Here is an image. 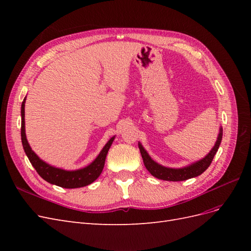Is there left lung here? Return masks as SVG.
<instances>
[{"instance_id":"left-lung-1","label":"left lung","mask_w":251,"mask_h":251,"mask_svg":"<svg viewBox=\"0 0 251 251\" xmlns=\"http://www.w3.org/2000/svg\"><path fill=\"white\" fill-rule=\"evenodd\" d=\"M222 136H223V128L222 126H220L217 141L215 143L214 148L209 151V153L204 158L200 159V160L179 169L166 168V166L157 163L151 158V156L148 154V151L144 150V148L142 147V144L140 142H138V147L143 159L144 166H146L147 170L153 175L154 177L161 180H165V181H184L187 179L198 177L199 175H201L208 169L212 159H214L216 153L218 151L220 144H221Z\"/></svg>"}]
</instances>
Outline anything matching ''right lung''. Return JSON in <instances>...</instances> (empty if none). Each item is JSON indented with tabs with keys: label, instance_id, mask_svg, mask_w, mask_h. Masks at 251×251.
I'll list each match as a JSON object with an SVG mask.
<instances>
[{
	"label": "right lung",
	"instance_id": "right-lung-1",
	"mask_svg": "<svg viewBox=\"0 0 251 251\" xmlns=\"http://www.w3.org/2000/svg\"><path fill=\"white\" fill-rule=\"evenodd\" d=\"M25 102L26 97L24 98V100H23L21 108L22 144L30 163L32 164L37 174H39L44 180H46L51 184H54L64 188H78L91 184L100 176L104 166L105 157H107L108 151L110 150L114 139H115V136H113V137L105 143V146L102 148L100 153L98 154V156L89 165H87L86 168L75 171H67L55 168V166H52L42 160V159L32 151L31 147L29 146L25 131Z\"/></svg>",
	"mask_w": 251,
	"mask_h": 251
}]
</instances>
